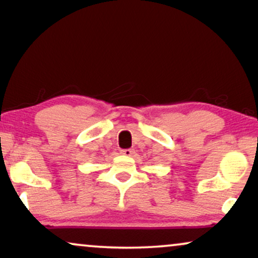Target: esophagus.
<instances>
[{"label":"esophagus","mask_w":258,"mask_h":258,"mask_svg":"<svg viewBox=\"0 0 258 258\" xmlns=\"http://www.w3.org/2000/svg\"><path fill=\"white\" fill-rule=\"evenodd\" d=\"M121 154L124 155V156H132L134 154V150L133 149H123L121 150Z\"/></svg>","instance_id":"esophagus-1"}]
</instances>
